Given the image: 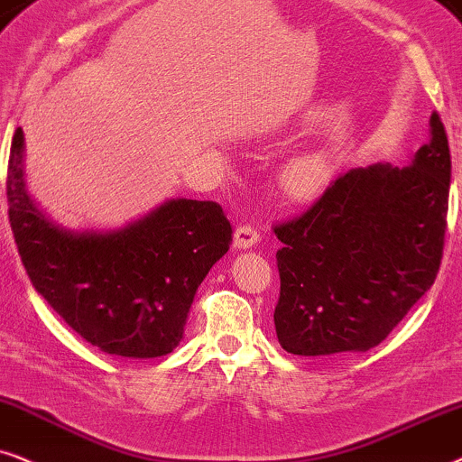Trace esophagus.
Instances as JSON below:
<instances>
[{"label": "esophagus", "instance_id": "obj_1", "mask_svg": "<svg viewBox=\"0 0 462 462\" xmlns=\"http://www.w3.org/2000/svg\"><path fill=\"white\" fill-rule=\"evenodd\" d=\"M260 241V230L254 224H243L236 227L235 232V247L238 249H249Z\"/></svg>", "mask_w": 462, "mask_h": 462}]
</instances>
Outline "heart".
<instances>
[{
	"mask_svg": "<svg viewBox=\"0 0 462 462\" xmlns=\"http://www.w3.org/2000/svg\"><path fill=\"white\" fill-rule=\"evenodd\" d=\"M323 177V167L317 158H302L289 171V183L295 189L315 188Z\"/></svg>",
	"mask_w": 462,
	"mask_h": 462,
	"instance_id": "b5f03b06",
	"label": "heart"
}]
</instances>
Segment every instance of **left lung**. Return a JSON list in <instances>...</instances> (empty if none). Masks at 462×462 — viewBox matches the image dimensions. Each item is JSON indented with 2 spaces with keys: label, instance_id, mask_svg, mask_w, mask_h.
I'll return each instance as SVG.
<instances>
[{
  "label": "left lung",
  "instance_id": "1",
  "mask_svg": "<svg viewBox=\"0 0 462 462\" xmlns=\"http://www.w3.org/2000/svg\"><path fill=\"white\" fill-rule=\"evenodd\" d=\"M450 171L433 112L408 167L350 169L304 213L273 226L282 243L274 325L287 353L370 350L397 328L439 273Z\"/></svg>",
  "mask_w": 462,
  "mask_h": 462
}]
</instances>
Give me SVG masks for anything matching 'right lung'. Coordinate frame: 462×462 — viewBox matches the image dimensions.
<instances>
[{"mask_svg":"<svg viewBox=\"0 0 462 462\" xmlns=\"http://www.w3.org/2000/svg\"><path fill=\"white\" fill-rule=\"evenodd\" d=\"M23 131L12 137L10 227L35 291L86 342L107 355L152 359L173 350L194 293L232 245L213 200H169L112 235H69L24 192Z\"/></svg>","mask_w":462,"mask_h":462,"instance_id":"1","label":"right lung"}]
</instances>
